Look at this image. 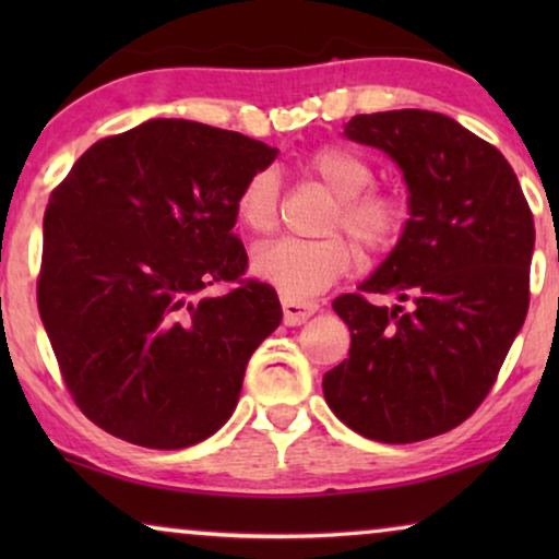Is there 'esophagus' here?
Segmentation results:
<instances>
[{
	"mask_svg": "<svg viewBox=\"0 0 559 559\" xmlns=\"http://www.w3.org/2000/svg\"><path fill=\"white\" fill-rule=\"evenodd\" d=\"M318 308H320L318 302H300V300H289V297H282V312H285L287 325H302L310 316H316Z\"/></svg>",
	"mask_w": 559,
	"mask_h": 559,
	"instance_id": "34e87169",
	"label": "esophagus"
}]
</instances>
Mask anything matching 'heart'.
<instances>
[{
	"instance_id": "1",
	"label": "heart",
	"mask_w": 559,
	"mask_h": 559,
	"mask_svg": "<svg viewBox=\"0 0 559 559\" xmlns=\"http://www.w3.org/2000/svg\"><path fill=\"white\" fill-rule=\"evenodd\" d=\"M302 167L335 195L325 228H346L369 254H389L409 224V205L392 190L371 186L373 167L354 150L323 144L302 159ZM282 180L274 167H259L236 190L234 211L249 231L266 234L277 226ZM331 231L320 239H277L259 243L251 270L289 300L316 297L346 277L356 264V243Z\"/></svg>"
}]
</instances>
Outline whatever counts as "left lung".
<instances>
[{"label": "left lung", "instance_id": "left-lung-1", "mask_svg": "<svg viewBox=\"0 0 559 559\" xmlns=\"http://www.w3.org/2000/svg\"><path fill=\"white\" fill-rule=\"evenodd\" d=\"M346 136L396 159L409 224L361 293L333 300L350 348L323 394L364 438L427 440L465 423L496 384L530 310L534 218L507 157L445 114H358ZM371 294L401 302L373 306Z\"/></svg>", "mask_w": 559, "mask_h": 559}]
</instances>
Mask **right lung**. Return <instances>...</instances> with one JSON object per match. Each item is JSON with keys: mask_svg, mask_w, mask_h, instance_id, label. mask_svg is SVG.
<instances>
[{"mask_svg": "<svg viewBox=\"0 0 559 559\" xmlns=\"http://www.w3.org/2000/svg\"><path fill=\"white\" fill-rule=\"evenodd\" d=\"M274 157L239 132L150 119L91 144L52 188L37 310L73 402L114 438L178 450L231 417L282 320L234 234L236 190Z\"/></svg>", "mask_w": 559, "mask_h": 559, "instance_id": "add662e5", "label": "right lung"}]
</instances>
